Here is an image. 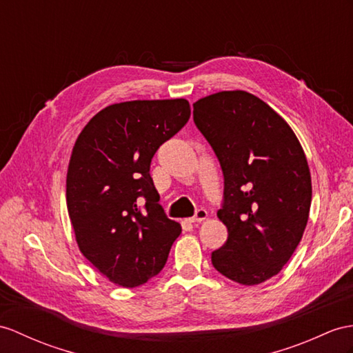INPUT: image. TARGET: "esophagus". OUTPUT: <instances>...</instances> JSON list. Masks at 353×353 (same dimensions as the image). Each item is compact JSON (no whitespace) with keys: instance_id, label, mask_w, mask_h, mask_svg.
I'll list each match as a JSON object with an SVG mask.
<instances>
[{"instance_id":"34e87169","label":"esophagus","mask_w":353,"mask_h":353,"mask_svg":"<svg viewBox=\"0 0 353 353\" xmlns=\"http://www.w3.org/2000/svg\"><path fill=\"white\" fill-rule=\"evenodd\" d=\"M206 217H208V212H206L205 210H197L194 216L188 219V221H190V223H201V221H203Z\"/></svg>"}]
</instances>
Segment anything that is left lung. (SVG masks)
<instances>
[{
  "label": "left lung",
  "instance_id": "8db88e82",
  "mask_svg": "<svg viewBox=\"0 0 353 353\" xmlns=\"http://www.w3.org/2000/svg\"><path fill=\"white\" fill-rule=\"evenodd\" d=\"M193 119L225 176L217 217L228 239L211 261L223 276L254 286L294 254L312 205V176L290 125L253 94L220 91L197 100Z\"/></svg>",
  "mask_w": 353,
  "mask_h": 353
}]
</instances>
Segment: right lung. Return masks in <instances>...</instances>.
Returning <instances> with one entry per match:
<instances>
[{
  "mask_svg": "<svg viewBox=\"0 0 353 353\" xmlns=\"http://www.w3.org/2000/svg\"><path fill=\"white\" fill-rule=\"evenodd\" d=\"M190 114L185 99L115 103L94 115L74 142L65 199L76 243L118 286L136 288L157 276L181 234L159 203L150 165Z\"/></svg>",
  "mask_w": 353,
  "mask_h": 353,
  "instance_id": "add662e5",
  "label": "right lung"
}]
</instances>
